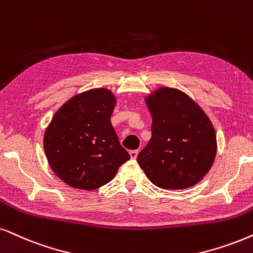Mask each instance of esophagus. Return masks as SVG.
I'll use <instances>...</instances> for the list:
<instances>
[{
  "mask_svg": "<svg viewBox=\"0 0 253 253\" xmlns=\"http://www.w3.org/2000/svg\"><path fill=\"white\" fill-rule=\"evenodd\" d=\"M137 154H139V150H137V149H135V150H130V152H129L130 159H133V160H135V159H136Z\"/></svg>",
  "mask_w": 253,
  "mask_h": 253,
  "instance_id": "obj_1",
  "label": "esophagus"
}]
</instances>
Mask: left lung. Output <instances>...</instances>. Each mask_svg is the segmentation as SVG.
Segmentation results:
<instances>
[{"mask_svg": "<svg viewBox=\"0 0 253 253\" xmlns=\"http://www.w3.org/2000/svg\"><path fill=\"white\" fill-rule=\"evenodd\" d=\"M152 137L137 164L162 189H187L210 170L217 152L216 132L209 118L189 95L160 87L145 99Z\"/></svg>", "mask_w": 253, "mask_h": 253, "instance_id": "left-lung-1", "label": "left lung"}]
</instances>
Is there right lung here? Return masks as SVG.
<instances>
[{
  "label": "right lung",
  "mask_w": 253,
  "mask_h": 253,
  "mask_svg": "<svg viewBox=\"0 0 253 253\" xmlns=\"http://www.w3.org/2000/svg\"><path fill=\"white\" fill-rule=\"evenodd\" d=\"M116 104L110 89H88L62 105L46 127L43 143L47 162L70 187L98 189L130 159L111 124Z\"/></svg>",
  "instance_id": "obj_1"
}]
</instances>
